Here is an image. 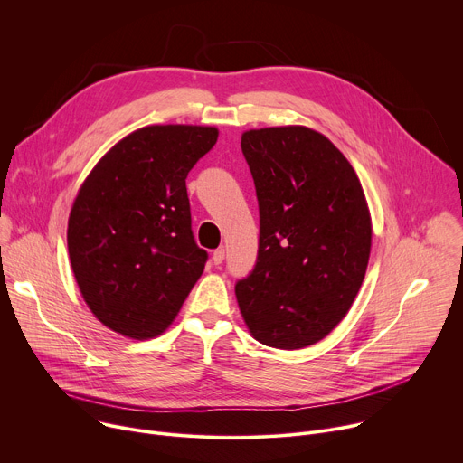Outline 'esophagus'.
Listing matches in <instances>:
<instances>
[{
  "label": "esophagus",
  "mask_w": 463,
  "mask_h": 463,
  "mask_svg": "<svg viewBox=\"0 0 463 463\" xmlns=\"http://www.w3.org/2000/svg\"><path fill=\"white\" fill-rule=\"evenodd\" d=\"M223 260H225V249H216V250L213 252L214 266H220V263H223Z\"/></svg>",
  "instance_id": "1"
}]
</instances>
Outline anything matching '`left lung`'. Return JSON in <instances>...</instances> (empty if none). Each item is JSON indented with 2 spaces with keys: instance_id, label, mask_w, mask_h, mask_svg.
<instances>
[{
  "instance_id": "left-lung-1",
  "label": "left lung",
  "mask_w": 463,
  "mask_h": 463,
  "mask_svg": "<svg viewBox=\"0 0 463 463\" xmlns=\"http://www.w3.org/2000/svg\"><path fill=\"white\" fill-rule=\"evenodd\" d=\"M241 150L260 243L238 306L258 343L300 350L332 334L361 289L372 249L364 190L343 152L307 126L247 129Z\"/></svg>"
}]
</instances>
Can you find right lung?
<instances>
[{
	"label": "right lung",
	"mask_w": 463,
	"mask_h": 463,
	"mask_svg": "<svg viewBox=\"0 0 463 463\" xmlns=\"http://www.w3.org/2000/svg\"><path fill=\"white\" fill-rule=\"evenodd\" d=\"M216 126L152 124L115 143L80 184L68 250L90 311L115 334H165L202 277L186 175L218 141Z\"/></svg>",
	"instance_id": "1"
}]
</instances>
